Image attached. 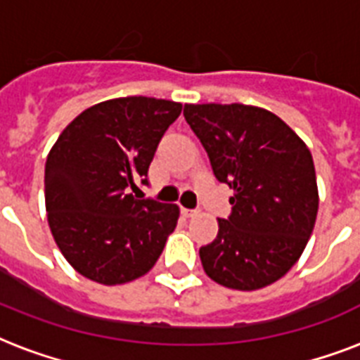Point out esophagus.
<instances>
[{
    "mask_svg": "<svg viewBox=\"0 0 360 360\" xmlns=\"http://www.w3.org/2000/svg\"><path fill=\"white\" fill-rule=\"evenodd\" d=\"M181 214H183V217H185V219H192V217H196L198 214V211L196 209H181Z\"/></svg>",
    "mask_w": 360,
    "mask_h": 360,
    "instance_id": "obj_1",
    "label": "esophagus"
}]
</instances>
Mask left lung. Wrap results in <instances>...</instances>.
Wrapping results in <instances>:
<instances>
[{
    "label": "left lung",
    "instance_id": "obj_1",
    "mask_svg": "<svg viewBox=\"0 0 360 360\" xmlns=\"http://www.w3.org/2000/svg\"><path fill=\"white\" fill-rule=\"evenodd\" d=\"M186 123L211 160L214 177L233 188L231 214L200 248L217 284L252 291L282 278L301 257L318 217L310 149L269 110L246 104H185Z\"/></svg>",
    "mask_w": 360,
    "mask_h": 360
}]
</instances>
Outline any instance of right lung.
Instances as JSON below:
<instances>
[{
	"label": "right lung",
	"instance_id": "right-lung-1",
	"mask_svg": "<svg viewBox=\"0 0 360 360\" xmlns=\"http://www.w3.org/2000/svg\"><path fill=\"white\" fill-rule=\"evenodd\" d=\"M183 104L123 97L84 110L59 134L44 168L48 224L65 259L86 278L127 284L149 273L177 226L175 203L138 200L136 181Z\"/></svg>",
	"mask_w": 360,
	"mask_h": 360
}]
</instances>
